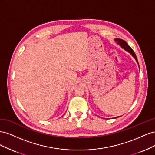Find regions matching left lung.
<instances>
[{"instance_id":"8db88e82","label":"left lung","mask_w":155,"mask_h":155,"mask_svg":"<svg viewBox=\"0 0 155 155\" xmlns=\"http://www.w3.org/2000/svg\"><path fill=\"white\" fill-rule=\"evenodd\" d=\"M114 41H115V42H117V44H118L123 49H124L125 50L127 51V52L130 53L131 55L134 58H135L136 61L137 62V63L138 64V60H137V58L135 53H134V51L131 49V48L129 46L128 44L126 41H124V40H122V39H120V38H115V39H114ZM138 66H139V65H138ZM118 117H115V118H118Z\"/></svg>"}]
</instances>
